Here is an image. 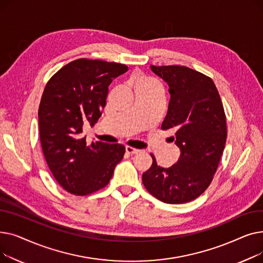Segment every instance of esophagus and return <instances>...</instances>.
I'll use <instances>...</instances> for the list:
<instances>
[{"label": "esophagus", "mask_w": 263, "mask_h": 263, "mask_svg": "<svg viewBox=\"0 0 263 263\" xmlns=\"http://www.w3.org/2000/svg\"><path fill=\"white\" fill-rule=\"evenodd\" d=\"M126 151L130 155H137V154L141 153L140 149H136V148H133V147H130V146L126 147Z\"/></svg>", "instance_id": "34e87169"}]
</instances>
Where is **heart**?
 <instances>
[{"instance_id":"b5f03b06","label":"heart","mask_w":263,"mask_h":263,"mask_svg":"<svg viewBox=\"0 0 263 263\" xmlns=\"http://www.w3.org/2000/svg\"><path fill=\"white\" fill-rule=\"evenodd\" d=\"M141 83H143V84H148V83H153V82H150V81H143V82H141Z\"/></svg>"}]
</instances>
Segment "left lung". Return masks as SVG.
Listing matches in <instances>:
<instances>
[{"instance_id": "left-lung-1", "label": "left lung", "mask_w": 263, "mask_h": 263, "mask_svg": "<svg viewBox=\"0 0 263 263\" xmlns=\"http://www.w3.org/2000/svg\"><path fill=\"white\" fill-rule=\"evenodd\" d=\"M168 84L171 100L162 130L173 129L180 158L168 168L153 165L143 174L151 195L165 203L194 200L212 181L226 144V116L213 81L185 66H150Z\"/></svg>"}]
</instances>
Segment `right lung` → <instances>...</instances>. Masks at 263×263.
Segmentation results:
<instances>
[{"label": "right lung", "instance_id": "right-lung-1", "mask_svg": "<svg viewBox=\"0 0 263 263\" xmlns=\"http://www.w3.org/2000/svg\"><path fill=\"white\" fill-rule=\"evenodd\" d=\"M127 71L122 64L80 59L47 83L38 109L40 143L52 175L71 194L104 187L126 153L120 144H88L82 131L98 121L110 82Z\"/></svg>", "mask_w": 263, "mask_h": 263}]
</instances>
